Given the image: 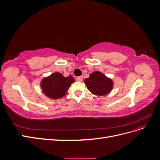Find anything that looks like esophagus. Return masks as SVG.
Returning <instances> with one entry per match:
<instances>
[{
    "label": "esophagus",
    "mask_w": 160,
    "mask_h": 160,
    "mask_svg": "<svg viewBox=\"0 0 160 160\" xmlns=\"http://www.w3.org/2000/svg\"><path fill=\"white\" fill-rule=\"evenodd\" d=\"M76 80H77V81L81 82L82 81H83V77H81V76H80V77H77V78H76Z\"/></svg>",
    "instance_id": "34e87169"
}]
</instances>
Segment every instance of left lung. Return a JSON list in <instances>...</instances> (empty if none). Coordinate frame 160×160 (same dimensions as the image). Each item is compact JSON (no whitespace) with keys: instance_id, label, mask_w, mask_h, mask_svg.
<instances>
[{"instance_id":"left-lung-1","label":"left lung","mask_w":160,"mask_h":160,"mask_svg":"<svg viewBox=\"0 0 160 160\" xmlns=\"http://www.w3.org/2000/svg\"><path fill=\"white\" fill-rule=\"evenodd\" d=\"M84 81L89 91L95 95H108L113 88V81L99 71L92 72Z\"/></svg>"}]
</instances>
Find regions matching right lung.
Returning <instances> with one entry per match:
<instances>
[{
  "label": "right lung",
  "instance_id": "obj_1",
  "mask_svg": "<svg viewBox=\"0 0 160 160\" xmlns=\"http://www.w3.org/2000/svg\"><path fill=\"white\" fill-rule=\"evenodd\" d=\"M75 82L72 76L65 77L60 72H54L45 77L41 82L42 93L50 99L61 98L67 93L71 85Z\"/></svg>",
  "mask_w": 160,
  "mask_h": 160
}]
</instances>
